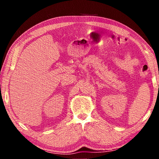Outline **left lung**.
Listing matches in <instances>:
<instances>
[{"label":"left lung","instance_id":"left-lung-1","mask_svg":"<svg viewBox=\"0 0 159 159\" xmlns=\"http://www.w3.org/2000/svg\"><path fill=\"white\" fill-rule=\"evenodd\" d=\"M158 87H159V85H158Z\"/></svg>","mask_w":159,"mask_h":159}]
</instances>
